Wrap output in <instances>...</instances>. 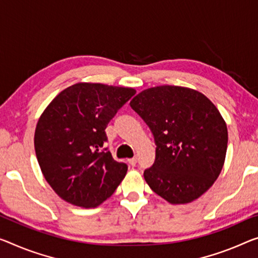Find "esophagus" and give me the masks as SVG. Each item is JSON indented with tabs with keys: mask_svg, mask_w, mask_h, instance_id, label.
<instances>
[{
	"mask_svg": "<svg viewBox=\"0 0 258 258\" xmlns=\"http://www.w3.org/2000/svg\"><path fill=\"white\" fill-rule=\"evenodd\" d=\"M128 162H129V165L132 166V167H135V166H136V164H137V158H132V159L128 160Z\"/></svg>",
	"mask_w": 258,
	"mask_h": 258,
	"instance_id": "34e87169",
	"label": "esophagus"
}]
</instances>
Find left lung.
<instances>
[{
	"label": "left lung",
	"mask_w": 258,
	"mask_h": 258,
	"mask_svg": "<svg viewBox=\"0 0 258 258\" xmlns=\"http://www.w3.org/2000/svg\"><path fill=\"white\" fill-rule=\"evenodd\" d=\"M132 108L153 134L156 160L144 179L170 204L197 200L215 183L227 150V126L203 93L174 85L138 93Z\"/></svg>",
	"instance_id": "obj_1"
}]
</instances>
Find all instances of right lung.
Wrapping results in <instances>:
<instances>
[{
  "instance_id": "1",
  "label": "right lung",
  "mask_w": 258,
  "mask_h": 258,
  "mask_svg": "<svg viewBox=\"0 0 258 258\" xmlns=\"http://www.w3.org/2000/svg\"><path fill=\"white\" fill-rule=\"evenodd\" d=\"M136 91L100 83H77L51 100L34 134L46 181L62 200L96 208L112 196L128 166L104 148L105 129Z\"/></svg>"
}]
</instances>
